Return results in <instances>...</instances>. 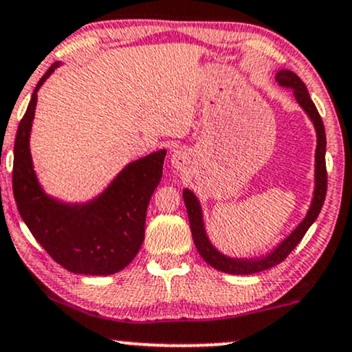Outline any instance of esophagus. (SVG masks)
<instances>
[{"label": "esophagus", "mask_w": 352, "mask_h": 352, "mask_svg": "<svg viewBox=\"0 0 352 352\" xmlns=\"http://www.w3.org/2000/svg\"><path fill=\"white\" fill-rule=\"evenodd\" d=\"M184 162H185L184 153H182V151H175V153H173V155H172V164H173V166L182 167V166H184Z\"/></svg>", "instance_id": "esophagus-1"}]
</instances>
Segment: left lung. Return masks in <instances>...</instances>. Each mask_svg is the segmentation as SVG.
I'll use <instances>...</instances> for the list:
<instances>
[{"label":"left lung","mask_w":352,"mask_h":352,"mask_svg":"<svg viewBox=\"0 0 352 352\" xmlns=\"http://www.w3.org/2000/svg\"><path fill=\"white\" fill-rule=\"evenodd\" d=\"M276 81L281 84V86L294 89L297 102H299L302 109L309 113V117L312 118L315 130H317V154H315V161H317V164H315V179H317V185H315L314 201H312V206L309 209V212H307L305 219L299 224V228L289 235V237L284 240L281 245L276 248L273 253H270L268 256L261 258V260H234V258L221 255V253L217 252L211 243H209L206 232H204V228H203L201 209H199L198 199L190 190H184V201L186 206V212H188L190 229H191V235H193L195 247H197L198 253L201 255V258L208 265H211L212 268L224 271V273H229V274L260 273V271H265L268 268H273L276 265L283 263V261L287 258L289 253L297 247V243L304 239L305 232L309 230L310 226L314 224V221L318 217L324 203V197H327L328 175H327V162H324L327 136H324V126H323L322 117H320L317 107H315L312 99H310L305 84L302 82V79L297 76L296 73H292V71H287V69L279 71L278 76H276Z\"/></svg>","instance_id":"1"}]
</instances>
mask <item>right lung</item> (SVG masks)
Listing matches in <instances>:
<instances>
[{
	"label": "right lung",
	"instance_id": "right-lung-1",
	"mask_svg": "<svg viewBox=\"0 0 352 352\" xmlns=\"http://www.w3.org/2000/svg\"><path fill=\"white\" fill-rule=\"evenodd\" d=\"M56 66L38 81L17 128L12 193L29 230L58 265L78 274L118 273L131 263L144 240L146 211L161 182L166 151L130 164L102 197L84 206H66L47 198L35 179L29 135L37 91Z\"/></svg>",
	"mask_w": 352,
	"mask_h": 352
}]
</instances>
